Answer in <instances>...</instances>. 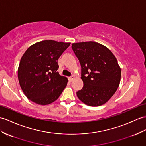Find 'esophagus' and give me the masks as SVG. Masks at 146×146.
I'll return each instance as SVG.
<instances>
[{
  "mask_svg": "<svg viewBox=\"0 0 146 146\" xmlns=\"http://www.w3.org/2000/svg\"><path fill=\"white\" fill-rule=\"evenodd\" d=\"M74 78H75V76L72 75V76H71L70 77H69V80L70 82H72V81L73 80V79H74Z\"/></svg>",
  "mask_w": 146,
  "mask_h": 146,
  "instance_id": "obj_1",
  "label": "esophagus"
}]
</instances>
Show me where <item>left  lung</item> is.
Returning <instances> with one entry per match:
<instances>
[{
	"label": "left lung",
	"mask_w": 146,
	"mask_h": 146,
	"mask_svg": "<svg viewBox=\"0 0 146 146\" xmlns=\"http://www.w3.org/2000/svg\"><path fill=\"white\" fill-rule=\"evenodd\" d=\"M81 66L83 88L77 97L85 104L100 106L107 102L118 89L121 71L109 49L94 41L72 44Z\"/></svg>",
	"instance_id": "obj_1"
}]
</instances>
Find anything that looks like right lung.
Wrapping results in <instances>:
<instances>
[{
	"mask_svg": "<svg viewBox=\"0 0 146 146\" xmlns=\"http://www.w3.org/2000/svg\"><path fill=\"white\" fill-rule=\"evenodd\" d=\"M70 44L45 40L31 45L25 52L18 69V78L29 100L45 105L59 98L68 80L57 72L58 60Z\"/></svg>",
	"mask_w": 146,
	"mask_h": 146,
	"instance_id": "right-lung-1",
	"label": "right lung"
}]
</instances>
